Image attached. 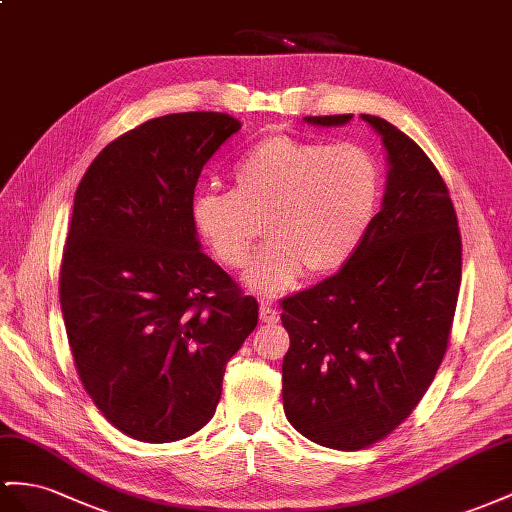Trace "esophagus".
<instances>
[{"label": "esophagus", "mask_w": 512, "mask_h": 512, "mask_svg": "<svg viewBox=\"0 0 512 512\" xmlns=\"http://www.w3.org/2000/svg\"><path fill=\"white\" fill-rule=\"evenodd\" d=\"M259 320L264 322V324H274V322H277L279 320L277 307L270 305V303H261V307H259Z\"/></svg>", "instance_id": "34e87169"}]
</instances>
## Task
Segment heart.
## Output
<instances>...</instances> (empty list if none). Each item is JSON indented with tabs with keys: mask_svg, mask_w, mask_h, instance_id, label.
<instances>
[{
	"mask_svg": "<svg viewBox=\"0 0 512 512\" xmlns=\"http://www.w3.org/2000/svg\"><path fill=\"white\" fill-rule=\"evenodd\" d=\"M233 192L205 190L194 220L214 255L244 268L261 238L272 242L246 272V287L277 296L307 268H342L368 233L381 196L374 157L359 144L270 136L233 168Z\"/></svg>",
	"mask_w": 512,
	"mask_h": 512,
	"instance_id": "b5f03b06",
	"label": "heart"
}]
</instances>
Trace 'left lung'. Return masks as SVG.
Instances as JSON below:
<instances>
[{"mask_svg":"<svg viewBox=\"0 0 512 512\" xmlns=\"http://www.w3.org/2000/svg\"><path fill=\"white\" fill-rule=\"evenodd\" d=\"M361 119L387 151L381 212L339 272L281 303L285 415L333 450L368 448L411 415L448 348L461 287V231L439 170L398 127Z\"/></svg>","mask_w":512,"mask_h":512,"instance_id":"obj_1","label":"left lung"}]
</instances>
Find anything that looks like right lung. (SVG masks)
I'll use <instances>...</instances> for the list:
<instances>
[{"label": "right lung", "instance_id": "1", "mask_svg": "<svg viewBox=\"0 0 512 512\" xmlns=\"http://www.w3.org/2000/svg\"><path fill=\"white\" fill-rule=\"evenodd\" d=\"M240 127L220 112L151 119L112 140L77 186L64 326L86 393L131 439L201 430L257 326V300L201 251L192 209L203 166Z\"/></svg>", "mask_w": 512, "mask_h": 512}]
</instances>
